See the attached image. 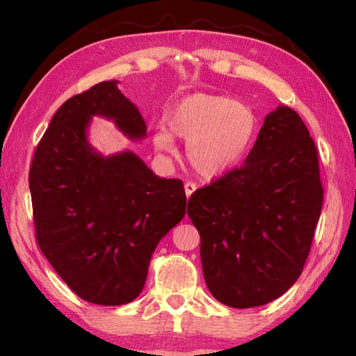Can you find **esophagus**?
<instances>
[{
    "label": "esophagus",
    "mask_w": 356,
    "mask_h": 356,
    "mask_svg": "<svg viewBox=\"0 0 356 356\" xmlns=\"http://www.w3.org/2000/svg\"><path fill=\"white\" fill-rule=\"evenodd\" d=\"M197 190V185L193 184V182H186L185 184V194H186V199L191 197V194Z\"/></svg>",
    "instance_id": "34e87169"
}]
</instances>
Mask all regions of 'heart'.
Listing matches in <instances>:
<instances>
[{"label": "heart", "instance_id": "heart-1", "mask_svg": "<svg viewBox=\"0 0 356 356\" xmlns=\"http://www.w3.org/2000/svg\"><path fill=\"white\" fill-rule=\"evenodd\" d=\"M153 134L159 151H172L174 138L186 140V159L203 179L228 174L246 157L259 133L251 105L229 96L197 92L184 96Z\"/></svg>", "mask_w": 356, "mask_h": 356}]
</instances>
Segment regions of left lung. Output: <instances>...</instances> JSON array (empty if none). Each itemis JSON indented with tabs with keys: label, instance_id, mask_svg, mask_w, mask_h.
Listing matches in <instances>:
<instances>
[{
	"label": "left lung",
	"instance_id": "obj_1",
	"mask_svg": "<svg viewBox=\"0 0 356 356\" xmlns=\"http://www.w3.org/2000/svg\"><path fill=\"white\" fill-rule=\"evenodd\" d=\"M323 194L315 142L298 113L280 105L243 165L188 200L214 298L246 309L282 297L303 270Z\"/></svg>",
	"mask_w": 356,
	"mask_h": 356
}]
</instances>
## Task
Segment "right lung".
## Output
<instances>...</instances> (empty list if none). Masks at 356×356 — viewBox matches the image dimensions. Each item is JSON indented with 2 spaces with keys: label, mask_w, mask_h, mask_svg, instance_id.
<instances>
[{
  "label": "right lung",
  "mask_w": 356,
  "mask_h": 356,
  "mask_svg": "<svg viewBox=\"0 0 356 356\" xmlns=\"http://www.w3.org/2000/svg\"><path fill=\"white\" fill-rule=\"evenodd\" d=\"M93 116L127 138H145L139 110L104 81L58 108L29 172L38 246L67 286L88 303L120 306L145 284L151 255L182 220V180L163 179L133 151L104 157L90 145Z\"/></svg>",
  "instance_id": "right-lung-1"
}]
</instances>
